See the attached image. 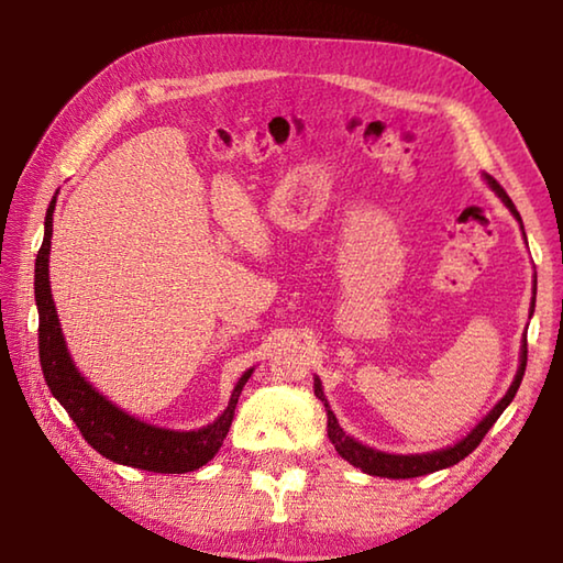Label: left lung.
Segmentation results:
<instances>
[{
    "label": "left lung",
    "mask_w": 563,
    "mask_h": 563,
    "mask_svg": "<svg viewBox=\"0 0 563 563\" xmlns=\"http://www.w3.org/2000/svg\"><path fill=\"white\" fill-rule=\"evenodd\" d=\"M484 178H487L489 188L501 198L504 206H507L509 211L514 213V218H517V221L521 223L519 211L514 208L511 198L507 196V190H504L492 176H484ZM533 302H537V280H533L531 312H533ZM531 312H529V318H531ZM523 369H527V338H523V345H521L517 377H514V383L507 389V395H504L499 402L494 405L492 412L484 417L482 422L464 437V440H460L454 446H446V450H437V452H427V454H387V452L373 450V446H365L357 440H352L350 434L342 432V427L338 424L335 415H332V409L328 405L325 393H322V385H320L318 377H316V397L320 399L322 405H325L328 437H330V442L335 444V450H338L342 460H347L352 466H357V470H362L365 474H373V476H387V479H412V476H422V474H430V472H437V470H446V466L462 462L466 454H472L476 446H479V442L484 440V434L492 430V424L497 422L499 415L509 407L514 395H517V389L521 385V377H523Z\"/></svg>",
    "instance_id": "left-lung-1"
}]
</instances>
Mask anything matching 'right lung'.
<instances>
[{
  "label": "right lung",
  "instance_id": "add662e5",
  "mask_svg": "<svg viewBox=\"0 0 563 563\" xmlns=\"http://www.w3.org/2000/svg\"><path fill=\"white\" fill-rule=\"evenodd\" d=\"M56 196L46 208L44 221V243L36 255L34 268V295L36 308H40V362L46 385L52 395L59 399V405L69 412V417L79 427L93 450L101 456L133 466V470H146L158 474H186L201 470L221 450L228 430H231L238 397H241L247 377L253 369L243 373L231 395V402L223 409V415L213 424L201 430L176 432L164 430L141 422L121 407L109 402L97 387L89 385V379L76 369L74 360L66 350L64 332L56 316L52 285H49V247H52V223H54Z\"/></svg>",
  "mask_w": 563,
  "mask_h": 563
}]
</instances>
